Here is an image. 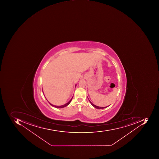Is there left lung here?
I'll use <instances>...</instances> for the list:
<instances>
[{"mask_svg": "<svg viewBox=\"0 0 159 159\" xmlns=\"http://www.w3.org/2000/svg\"><path fill=\"white\" fill-rule=\"evenodd\" d=\"M89 101L90 103L91 104V105H92L93 106V107H94V108H97V109H103V108H106V107H98V106H96V105H94V104H93V103H92L89 100Z\"/></svg>", "mask_w": 159, "mask_h": 159, "instance_id": "8db88e82", "label": "left lung"}]
</instances>
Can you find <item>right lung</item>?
Instances as JSON below:
<instances>
[{
  "mask_svg": "<svg viewBox=\"0 0 159 159\" xmlns=\"http://www.w3.org/2000/svg\"><path fill=\"white\" fill-rule=\"evenodd\" d=\"M76 86V84H75V86ZM71 98V99L69 101L68 103H67L66 104H65V105H62V106H55V105H52V104H51V103H50V102L48 101V102H49V104H50V105H51V106H52V107H56V108H63V107H66V106H67L68 105H69V104H70V103H71V101H72V98Z\"/></svg>",
  "mask_w": 159,
  "mask_h": 159,
  "instance_id": "obj_1",
  "label": "right lung"
}]
</instances>
